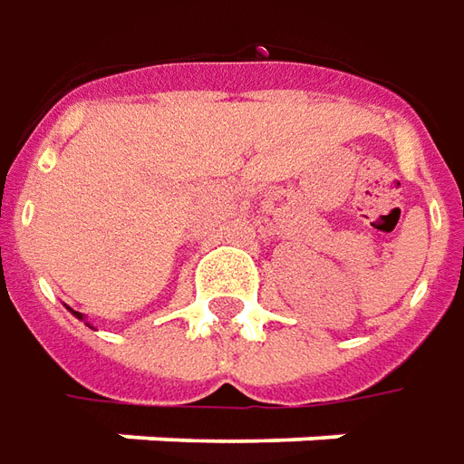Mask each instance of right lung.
<instances>
[{"mask_svg": "<svg viewBox=\"0 0 464 464\" xmlns=\"http://www.w3.org/2000/svg\"><path fill=\"white\" fill-rule=\"evenodd\" d=\"M69 311H72V308H69ZM73 313V315H76V318H79V321H84V315H82V313H79V311H72ZM87 326H89V324H87Z\"/></svg>", "mask_w": 464, "mask_h": 464, "instance_id": "add662e5", "label": "right lung"}]
</instances>
